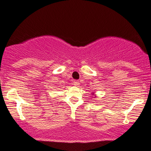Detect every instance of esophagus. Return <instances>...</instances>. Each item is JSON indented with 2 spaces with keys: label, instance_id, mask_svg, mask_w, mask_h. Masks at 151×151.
Listing matches in <instances>:
<instances>
[{
  "label": "esophagus",
  "instance_id": "obj_1",
  "mask_svg": "<svg viewBox=\"0 0 151 151\" xmlns=\"http://www.w3.org/2000/svg\"><path fill=\"white\" fill-rule=\"evenodd\" d=\"M73 84H74V85H75V86H78L80 85V82L78 81V80H76V81L73 82Z\"/></svg>",
  "mask_w": 151,
  "mask_h": 151
}]
</instances>
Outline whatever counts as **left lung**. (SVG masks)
<instances>
[{"label": "left lung", "instance_id": "left-lung-1", "mask_svg": "<svg viewBox=\"0 0 151 151\" xmlns=\"http://www.w3.org/2000/svg\"><path fill=\"white\" fill-rule=\"evenodd\" d=\"M92 95L93 96V97H95V98H96V94H95V93H92Z\"/></svg>", "mask_w": 151, "mask_h": 151}]
</instances>
